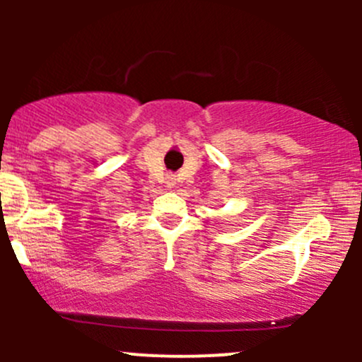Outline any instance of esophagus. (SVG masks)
Wrapping results in <instances>:
<instances>
[{
	"mask_svg": "<svg viewBox=\"0 0 362 362\" xmlns=\"http://www.w3.org/2000/svg\"><path fill=\"white\" fill-rule=\"evenodd\" d=\"M167 187H168V189H173V187H175V178H173V177H168Z\"/></svg>",
	"mask_w": 362,
	"mask_h": 362,
	"instance_id": "obj_1",
	"label": "esophagus"
}]
</instances>
